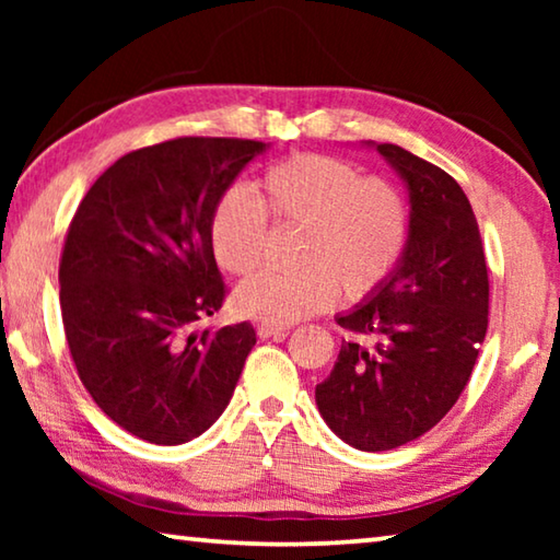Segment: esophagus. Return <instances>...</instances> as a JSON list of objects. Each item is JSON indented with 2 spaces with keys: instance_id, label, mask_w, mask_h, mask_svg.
Masks as SVG:
<instances>
[{
  "instance_id": "obj_1",
  "label": "esophagus",
  "mask_w": 560,
  "mask_h": 560,
  "mask_svg": "<svg viewBox=\"0 0 560 560\" xmlns=\"http://www.w3.org/2000/svg\"><path fill=\"white\" fill-rule=\"evenodd\" d=\"M289 328H291V324H267V320H264V324L257 326V334H259V338H271V336L287 334Z\"/></svg>"
}]
</instances>
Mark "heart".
Returning <instances> with one entry per match:
<instances>
[{"label":"heart","mask_w":560,"mask_h":560,"mask_svg":"<svg viewBox=\"0 0 560 560\" xmlns=\"http://www.w3.org/2000/svg\"><path fill=\"white\" fill-rule=\"evenodd\" d=\"M269 220L301 226L296 271H261L236 289L244 316L293 324L336 301L375 293L393 277L410 242L412 214L402 189L365 177L330 155H291L264 170L257 197L240 185L217 197L210 244L220 267L246 277L261 264Z\"/></svg>","instance_id":"heart-1"}]
</instances>
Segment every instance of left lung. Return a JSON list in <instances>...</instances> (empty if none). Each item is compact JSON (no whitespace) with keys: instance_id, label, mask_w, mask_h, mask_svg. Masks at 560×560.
I'll return each instance as SVG.
<instances>
[{"instance_id":"8db88e82","label":"left lung","mask_w":560,"mask_h":560,"mask_svg":"<svg viewBox=\"0 0 560 560\" xmlns=\"http://www.w3.org/2000/svg\"><path fill=\"white\" fill-rule=\"evenodd\" d=\"M377 150L410 189V242L393 277L338 316L350 338L316 385L328 428L363 452L395 450L432 430L467 387L489 326L485 246L464 189L402 148Z\"/></svg>"}]
</instances>
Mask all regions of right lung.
I'll use <instances>...</instances> for the list:
<instances>
[{
  "label": "right lung",
  "instance_id": "obj_1",
  "mask_svg": "<svg viewBox=\"0 0 560 560\" xmlns=\"http://www.w3.org/2000/svg\"><path fill=\"white\" fill-rule=\"evenodd\" d=\"M264 148L189 136L132 150L91 185L69 224L59 261L66 343L93 402L140 440L202 434L257 343L249 320L192 328L226 296L212 207Z\"/></svg>",
  "mask_w": 560,
  "mask_h": 560
}]
</instances>
